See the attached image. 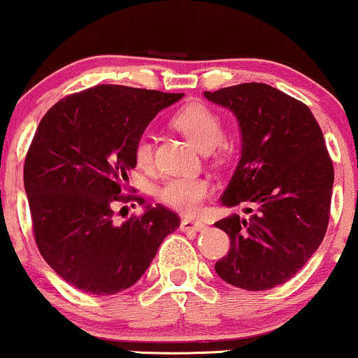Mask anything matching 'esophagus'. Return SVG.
I'll return each mask as SVG.
<instances>
[{"instance_id": "34e87169", "label": "esophagus", "mask_w": 358, "mask_h": 358, "mask_svg": "<svg viewBox=\"0 0 358 358\" xmlns=\"http://www.w3.org/2000/svg\"><path fill=\"white\" fill-rule=\"evenodd\" d=\"M205 227H207V225H205L202 220L183 219L182 224H180V229H182L183 232H199V231H203Z\"/></svg>"}]
</instances>
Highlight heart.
<instances>
[{
    "label": "heart",
    "mask_w": 358,
    "mask_h": 358,
    "mask_svg": "<svg viewBox=\"0 0 358 358\" xmlns=\"http://www.w3.org/2000/svg\"><path fill=\"white\" fill-rule=\"evenodd\" d=\"M171 122L199 150H212L213 156L220 162L231 156L232 143L222 138L224 121L210 106L203 102H190L175 114ZM133 158L139 168H150L153 165L155 146L153 139L148 133L139 134L134 141ZM210 192L212 183L207 178L176 176L159 188V200L182 213H195L200 210Z\"/></svg>",
    "instance_id": "heart-1"
}]
</instances>
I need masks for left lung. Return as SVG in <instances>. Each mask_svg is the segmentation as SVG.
Instances as JSON below:
<instances>
[{
	"label": "left lung",
	"instance_id": "1",
	"mask_svg": "<svg viewBox=\"0 0 358 358\" xmlns=\"http://www.w3.org/2000/svg\"><path fill=\"white\" fill-rule=\"evenodd\" d=\"M239 121L242 156L222 203L249 205L248 219L215 222L231 239L215 262L229 285L249 291L291 279L322 244L330 220L334 162L310 108L268 84L205 92Z\"/></svg>",
	"mask_w": 358,
	"mask_h": 358
}]
</instances>
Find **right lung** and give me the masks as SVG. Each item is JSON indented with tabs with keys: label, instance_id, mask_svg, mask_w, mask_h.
I'll return each mask as SVG.
<instances>
[{
	"label": "right lung",
	"instance_id": "right-lung-1",
	"mask_svg": "<svg viewBox=\"0 0 358 358\" xmlns=\"http://www.w3.org/2000/svg\"><path fill=\"white\" fill-rule=\"evenodd\" d=\"M183 96L102 84L65 96L40 121L24 158V192L36 248L71 286L97 296L127 289L180 227V217L163 205L122 224L114 208L146 203L122 193L136 166L133 145Z\"/></svg>",
	"mask_w": 358,
	"mask_h": 358
}]
</instances>
